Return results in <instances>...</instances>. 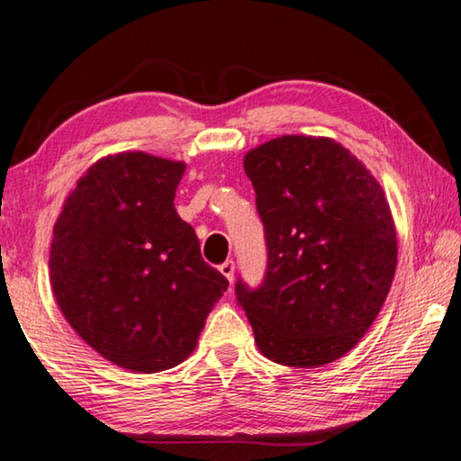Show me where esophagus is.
Here are the masks:
<instances>
[{"instance_id":"34e87169","label":"esophagus","mask_w":461,"mask_h":461,"mask_svg":"<svg viewBox=\"0 0 461 461\" xmlns=\"http://www.w3.org/2000/svg\"><path fill=\"white\" fill-rule=\"evenodd\" d=\"M220 270H221V275L230 280V283H233V272H236V264H233V260L223 262Z\"/></svg>"}]
</instances>
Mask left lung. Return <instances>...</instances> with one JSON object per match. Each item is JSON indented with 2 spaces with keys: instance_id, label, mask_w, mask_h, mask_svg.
<instances>
[{
  "instance_id": "left-lung-1",
  "label": "left lung",
  "mask_w": 461,
  "mask_h": 461,
  "mask_svg": "<svg viewBox=\"0 0 461 461\" xmlns=\"http://www.w3.org/2000/svg\"><path fill=\"white\" fill-rule=\"evenodd\" d=\"M268 268L238 303L268 360L319 368L346 356L378 317L399 256L380 183L333 138L280 136L244 156Z\"/></svg>"
}]
</instances>
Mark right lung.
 Returning <instances> with one entry per match:
<instances>
[{"mask_svg":"<svg viewBox=\"0 0 461 461\" xmlns=\"http://www.w3.org/2000/svg\"><path fill=\"white\" fill-rule=\"evenodd\" d=\"M185 168L140 150L104 156L52 230L50 285L62 315L99 356L138 374L185 362L230 285L175 209Z\"/></svg>","mask_w":461,"mask_h":461,"instance_id":"1","label":"right lung"}]
</instances>
